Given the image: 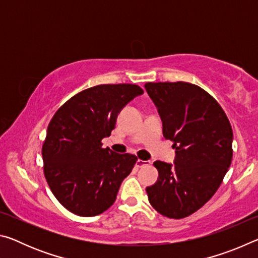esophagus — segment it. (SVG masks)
<instances>
[{"instance_id":"1","label":"esophagus","mask_w":258,"mask_h":258,"mask_svg":"<svg viewBox=\"0 0 258 258\" xmlns=\"http://www.w3.org/2000/svg\"><path fill=\"white\" fill-rule=\"evenodd\" d=\"M147 165H149V161L141 160V159H138V161H137L138 167H145V166H147Z\"/></svg>"}]
</instances>
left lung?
<instances>
[{"label": "left lung", "instance_id": "left-lung-1", "mask_svg": "<svg viewBox=\"0 0 258 258\" xmlns=\"http://www.w3.org/2000/svg\"><path fill=\"white\" fill-rule=\"evenodd\" d=\"M164 138L173 141L174 164L154 163L159 176L147 186L161 215L183 218L202 208L221 185L232 160L233 133L223 109L199 86L185 82L147 83Z\"/></svg>", "mask_w": 258, "mask_h": 258}]
</instances>
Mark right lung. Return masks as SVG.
I'll list each match as a JSON object with an SVG mask.
<instances>
[{
	"mask_svg": "<svg viewBox=\"0 0 258 258\" xmlns=\"http://www.w3.org/2000/svg\"><path fill=\"white\" fill-rule=\"evenodd\" d=\"M143 94L134 84H104L82 91L59 108L42 148L44 175L59 203L78 216H95L115 203L137 157L103 149L118 113Z\"/></svg>",
	"mask_w": 258,
	"mask_h": 258,
	"instance_id": "obj_1",
	"label": "right lung"
}]
</instances>
